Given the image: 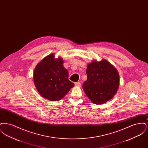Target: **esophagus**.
Returning a JSON list of instances; mask_svg holds the SVG:
<instances>
[{
	"label": "esophagus",
	"mask_w": 148,
	"mask_h": 148,
	"mask_svg": "<svg viewBox=\"0 0 148 148\" xmlns=\"http://www.w3.org/2000/svg\"><path fill=\"white\" fill-rule=\"evenodd\" d=\"M75 85L76 86H81V83H80V82H76V83H75Z\"/></svg>",
	"instance_id": "obj_1"
}]
</instances>
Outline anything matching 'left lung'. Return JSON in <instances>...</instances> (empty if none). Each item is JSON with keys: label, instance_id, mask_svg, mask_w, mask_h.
Returning a JSON list of instances; mask_svg holds the SVG:
<instances>
[{"label": "left lung", "instance_id": "8db88e82", "mask_svg": "<svg viewBox=\"0 0 148 148\" xmlns=\"http://www.w3.org/2000/svg\"><path fill=\"white\" fill-rule=\"evenodd\" d=\"M87 80L83 88L92 103L101 104L113 98L119 85V75L117 70L105 60L93 61L86 71Z\"/></svg>", "mask_w": 148, "mask_h": 148}]
</instances>
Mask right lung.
<instances>
[{
  "label": "right lung",
  "mask_w": 148,
  "mask_h": 148,
  "mask_svg": "<svg viewBox=\"0 0 148 148\" xmlns=\"http://www.w3.org/2000/svg\"><path fill=\"white\" fill-rule=\"evenodd\" d=\"M68 77L63 59H55L54 54H50L36 65L33 78L36 88L42 97L51 101H58L74 86Z\"/></svg>",
  "instance_id": "right-lung-1"
}]
</instances>
